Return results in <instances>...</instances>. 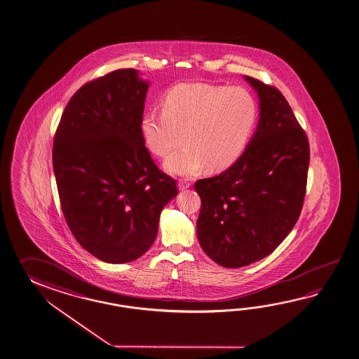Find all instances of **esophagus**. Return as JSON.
<instances>
[{
	"mask_svg": "<svg viewBox=\"0 0 359 359\" xmlns=\"http://www.w3.org/2000/svg\"><path fill=\"white\" fill-rule=\"evenodd\" d=\"M189 187H191V183H189L188 180H184V179L179 180V189H180V191H185V189H188Z\"/></svg>",
	"mask_w": 359,
	"mask_h": 359,
	"instance_id": "esophagus-1",
	"label": "esophagus"
}]
</instances>
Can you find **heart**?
<instances>
[{"instance_id":"heart-1","label":"heart","mask_w":359,"mask_h":359,"mask_svg":"<svg viewBox=\"0 0 359 359\" xmlns=\"http://www.w3.org/2000/svg\"><path fill=\"white\" fill-rule=\"evenodd\" d=\"M258 120L255 97L243 87L183 83L168 89L162 112L140 118L147 149L156 157L170 156L165 168L176 175L191 176L203 166L211 171L230 168L245 152Z\"/></svg>"}]
</instances>
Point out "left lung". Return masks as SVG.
<instances>
[{"label": "left lung", "instance_id": "obj_1", "mask_svg": "<svg viewBox=\"0 0 359 359\" xmlns=\"http://www.w3.org/2000/svg\"><path fill=\"white\" fill-rule=\"evenodd\" d=\"M245 79L259 97L256 134L226 171L194 184L202 201L198 241L227 269L248 266L278 248L299 219L307 189V134L276 87Z\"/></svg>", "mask_w": 359, "mask_h": 359}]
</instances>
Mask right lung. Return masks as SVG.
I'll return each mask as SVG.
<instances>
[{
    "label": "right lung",
    "instance_id": "obj_1",
    "mask_svg": "<svg viewBox=\"0 0 359 359\" xmlns=\"http://www.w3.org/2000/svg\"><path fill=\"white\" fill-rule=\"evenodd\" d=\"M148 84L134 69L86 83L66 104L53 137L60 205L76 242L109 264L154 244L162 208L177 194L140 137Z\"/></svg>",
    "mask_w": 359,
    "mask_h": 359
}]
</instances>
